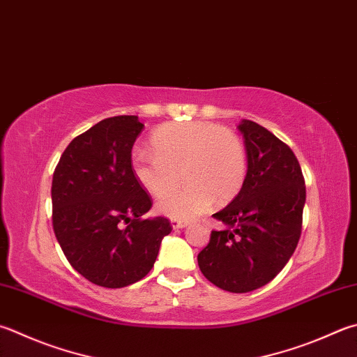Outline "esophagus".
I'll use <instances>...</instances> for the list:
<instances>
[{
  "label": "esophagus",
  "mask_w": 357,
  "mask_h": 357,
  "mask_svg": "<svg viewBox=\"0 0 357 357\" xmlns=\"http://www.w3.org/2000/svg\"><path fill=\"white\" fill-rule=\"evenodd\" d=\"M171 225H172V228H183L188 225V222L180 220V219H171Z\"/></svg>",
  "instance_id": "34e87169"
}]
</instances>
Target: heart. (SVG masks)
I'll return each mask as SVG.
<instances>
[{"label": "heart", "mask_w": 357, "mask_h": 357, "mask_svg": "<svg viewBox=\"0 0 357 357\" xmlns=\"http://www.w3.org/2000/svg\"><path fill=\"white\" fill-rule=\"evenodd\" d=\"M153 152L135 151L130 169L138 185L160 196L157 211L172 219H192L213 202L222 205L238 196L247 176V152L236 133L204 121L171 123L153 133Z\"/></svg>", "instance_id": "1"}]
</instances>
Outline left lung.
I'll return each instance as SVG.
<instances>
[{"label": "left lung", "mask_w": 357, "mask_h": 357, "mask_svg": "<svg viewBox=\"0 0 357 357\" xmlns=\"http://www.w3.org/2000/svg\"><path fill=\"white\" fill-rule=\"evenodd\" d=\"M247 176L238 196L213 214L225 225L211 231L197 255L204 277L224 291L244 294L272 281L297 248L306 186L291 147L272 132L242 119Z\"/></svg>", "instance_id": "left-lung-1"}]
</instances>
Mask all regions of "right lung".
Here are the masks:
<instances>
[{
  "label": "right lung",
  "instance_id": "obj_1",
  "mask_svg": "<svg viewBox=\"0 0 357 357\" xmlns=\"http://www.w3.org/2000/svg\"><path fill=\"white\" fill-rule=\"evenodd\" d=\"M138 116L99 121L74 138L52 176V227L66 259L102 287H126L153 267L166 218L143 219L152 200L130 169Z\"/></svg>",
  "mask_w": 357,
  "mask_h": 357
}]
</instances>
